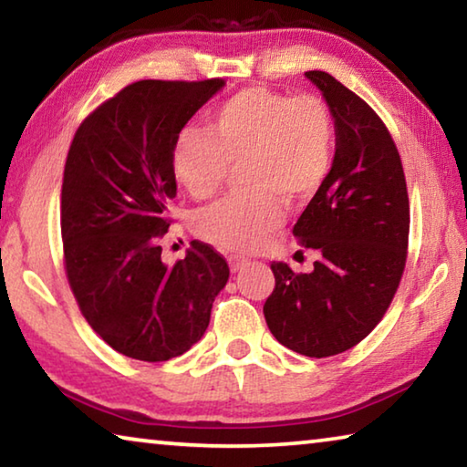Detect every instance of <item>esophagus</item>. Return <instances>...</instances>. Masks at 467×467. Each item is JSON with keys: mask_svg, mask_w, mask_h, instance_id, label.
Wrapping results in <instances>:
<instances>
[{"mask_svg": "<svg viewBox=\"0 0 467 467\" xmlns=\"http://www.w3.org/2000/svg\"><path fill=\"white\" fill-rule=\"evenodd\" d=\"M228 265H231V272L236 274V272H241L243 267H247L249 262H247V259H243V257H228Z\"/></svg>", "mask_w": 467, "mask_h": 467, "instance_id": "esophagus-1", "label": "esophagus"}]
</instances>
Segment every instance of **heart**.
Returning <instances> with one entry per match:
<instances>
[{"instance_id": "b5f03b06", "label": "heart", "mask_w": 467, "mask_h": 467, "mask_svg": "<svg viewBox=\"0 0 467 467\" xmlns=\"http://www.w3.org/2000/svg\"><path fill=\"white\" fill-rule=\"evenodd\" d=\"M208 133L185 130L172 150V172L195 200H208L239 169L247 193L210 205L195 216V233L231 253L262 247L284 223L282 202L309 203L329 175L336 130L319 97H286L265 88L226 100Z\"/></svg>"}]
</instances>
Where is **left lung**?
Returning <instances> with one entry per match:
<instances>
[{
	"instance_id": "1",
	"label": "left lung",
	"mask_w": 467,
	"mask_h": 467,
	"mask_svg": "<svg viewBox=\"0 0 467 467\" xmlns=\"http://www.w3.org/2000/svg\"><path fill=\"white\" fill-rule=\"evenodd\" d=\"M334 117L336 154L319 193L292 228L317 253L311 274L274 262L264 315L282 346L311 358L365 339L391 305L406 265L410 205L389 131L365 100L326 72H305Z\"/></svg>"
}]
</instances>
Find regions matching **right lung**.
<instances>
[{"instance_id":"right-lung-1","label":"right lung","mask_w":467,"mask_h":467,"mask_svg":"<svg viewBox=\"0 0 467 467\" xmlns=\"http://www.w3.org/2000/svg\"><path fill=\"white\" fill-rule=\"evenodd\" d=\"M223 80L125 86L78 128L61 187V236L69 286L90 327L125 357L162 362L200 342L228 265L192 241L162 262L177 195L172 150L187 121Z\"/></svg>"}]
</instances>
